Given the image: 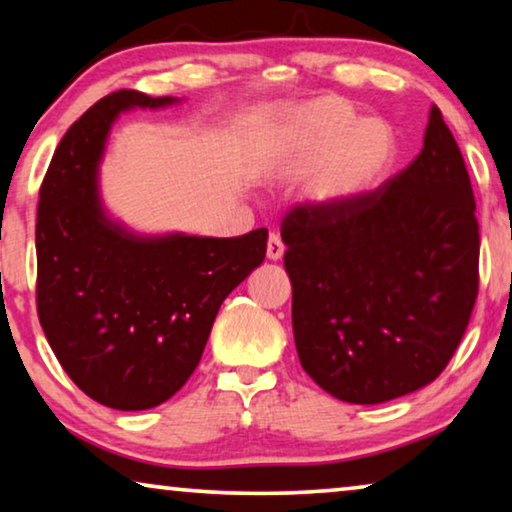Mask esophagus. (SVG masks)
<instances>
[{"instance_id":"34e87169","label":"esophagus","mask_w":512,"mask_h":512,"mask_svg":"<svg viewBox=\"0 0 512 512\" xmlns=\"http://www.w3.org/2000/svg\"><path fill=\"white\" fill-rule=\"evenodd\" d=\"M283 242L277 233H270V238H267V258L270 261H279V258L283 256Z\"/></svg>"}]
</instances>
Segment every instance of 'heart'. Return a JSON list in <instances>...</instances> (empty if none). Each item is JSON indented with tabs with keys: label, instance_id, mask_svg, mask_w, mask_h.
<instances>
[{
	"label": "heart",
	"instance_id": "obj_1",
	"mask_svg": "<svg viewBox=\"0 0 512 512\" xmlns=\"http://www.w3.org/2000/svg\"><path fill=\"white\" fill-rule=\"evenodd\" d=\"M393 155L389 125L359 119L350 102L320 96L290 109L279 130L272 174L306 178V196L322 208L343 206L373 187Z\"/></svg>",
	"mask_w": 512,
	"mask_h": 512
}]
</instances>
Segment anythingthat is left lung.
Segmentation results:
<instances>
[{
  "instance_id": "left-lung-1",
  "label": "left lung",
  "mask_w": 512,
  "mask_h": 512,
  "mask_svg": "<svg viewBox=\"0 0 512 512\" xmlns=\"http://www.w3.org/2000/svg\"><path fill=\"white\" fill-rule=\"evenodd\" d=\"M281 240L297 355L318 387L375 405L444 371L476 304L481 235L439 107L410 167L343 206H295Z\"/></svg>"
}]
</instances>
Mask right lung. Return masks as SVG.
<instances>
[{
  "label": "right lung",
  "instance_id": "right-lung-1",
  "mask_svg": "<svg viewBox=\"0 0 512 512\" xmlns=\"http://www.w3.org/2000/svg\"><path fill=\"white\" fill-rule=\"evenodd\" d=\"M171 102L135 89L98 100L59 141L38 192V320L70 380L123 412L160 405L190 380L219 306L267 249V229L141 238L105 215L98 164L116 116Z\"/></svg>",
  "mask_w": 512,
  "mask_h": 512
}]
</instances>
